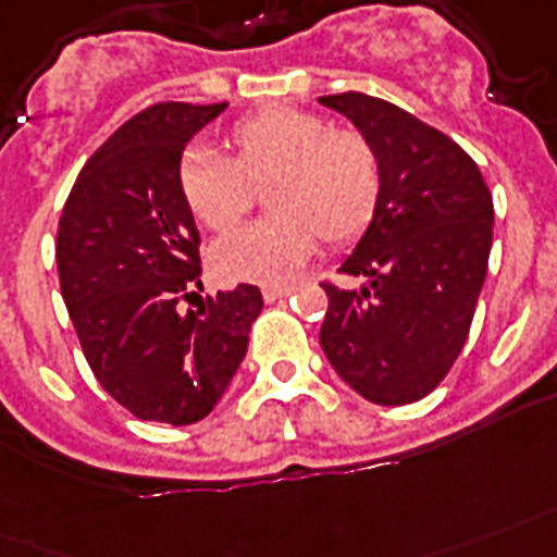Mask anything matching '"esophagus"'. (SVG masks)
I'll return each mask as SVG.
<instances>
[{"label":"esophagus","instance_id":"obj_1","mask_svg":"<svg viewBox=\"0 0 557 557\" xmlns=\"http://www.w3.org/2000/svg\"><path fill=\"white\" fill-rule=\"evenodd\" d=\"M261 293H264L267 301H278V299H284V296H290L293 287H287V284H267Z\"/></svg>","mask_w":557,"mask_h":557}]
</instances>
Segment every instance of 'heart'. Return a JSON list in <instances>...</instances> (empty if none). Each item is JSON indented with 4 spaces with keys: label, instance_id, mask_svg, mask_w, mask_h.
<instances>
[{
    "label": "heart",
    "instance_id": "1",
    "mask_svg": "<svg viewBox=\"0 0 557 557\" xmlns=\"http://www.w3.org/2000/svg\"><path fill=\"white\" fill-rule=\"evenodd\" d=\"M223 159L188 150L176 183L194 220L226 232L264 185L270 218L223 238L211 267L226 282L278 284L299 273L319 238L327 247L355 244L381 206V159L360 131L331 127L327 119L296 107H267L223 133Z\"/></svg>",
    "mask_w": 557,
    "mask_h": 557
}]
</instances>
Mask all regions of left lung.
Wrapping results in <instances>:
<instances>
[{"instance_id": "1", "label": "left lung", "mask_w": 557, "mask_h": 557, "mask_svg": "<svg viewBox=\"0 0 557 557\" xmlns=\"http://www.w3.org/2000/svg\"><path fill=\"white\" fill-rule=\"evenodd\" d=\"M372 141L381 206L339 273L360 290L322 284L319 346L343 381L381 407L412 404L444 381L471 331L488 273L494 200L450 136L363 92L322 95Z\"/></svg>"}]
</instances>
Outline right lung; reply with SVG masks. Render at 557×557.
Listing matches in <instances>:
<instances>
[{"instance_id": "1", "label": "right lung", "mask_w": 557, "mask_h": 557, "mask_svg": "<svg viewBox=\"0 0 557 557\" xmlns=\"http://www.w3.org/2000/svg\"><path fill=\"white\" fill-rule=\"evenodd\" d=\"M226 103H153L95 150L58 226L60 293L92 374L141 421L185 426L226 392L264 299L256 284L200 299V232L176 171ZM198 299L185 311L183 300Z\"/></svg>"}]
</instances>
